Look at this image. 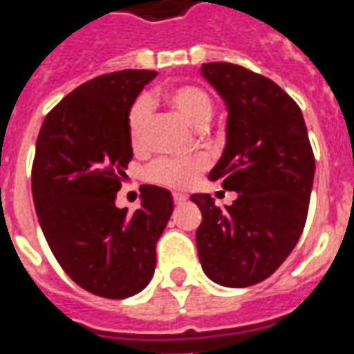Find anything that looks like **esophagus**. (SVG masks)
<instances>
[{"label": "esophagus", "instance_id": "esophagus-1", "mask_svg": "<svg viewBox=\"0 0 354 354\" xmlns=\"http://www.w3.org/2000/svg\"><path fill=\"white\" fill-rule=\"evenodd\" d=\"M185 201H187V196L182 195V193H174V202H176V204H182V202Z\"/></svg>", "mask_w": 354, "mask_h": 354}]
</instances>
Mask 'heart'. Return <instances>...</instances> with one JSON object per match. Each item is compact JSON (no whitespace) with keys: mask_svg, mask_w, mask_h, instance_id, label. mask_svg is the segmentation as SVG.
Masks as SVG:
<instances>
[{"mask_svg":"<svg viewBox=\"0 0 354 354\" xmlns=\"http://www.w3.org/2000/svg\"><path fill=\"white\" fill-rule=\"evenodd\" d=\"M165 102L172 109L180 113L193 128L204 129L213 117V102L206 91L193 85H183L167 91ZM148 117H150V102L141 98L135 102L129 111V141L133 148L145 145ZM204 159H159L148 171V176L153 182L172 189H187L196 182V178L204 169Z\"/></svg>","mask_w":354,"mask_h":354,"instance_id":"1","label":"heart"}]
</instances>
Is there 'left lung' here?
Returning <instances> with one entry per match:
<instances>
[{"mask_svg":"<svg viewBox=\"0 0 354 354\" xmlns=\"http://www.w3.org/2000/svg\"><path fill=\"white\" fill-rule=\"evenodd\" d=\"M201 75L225 102V150L209 171L237 198L225 209L207 193L196 249L209 280L247 288L282 266L303 234L315 159L299 105L263 75L230 63H207Z\"/></svg>","mask_w":354,"mask_h":354,"instance_id":"1","label":"left lung"}]
</instances>
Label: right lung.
<instances>
[{
    "label": "right lung",
    "instance_id": "add662e5",
    "mask_svg": "<svg viewBox=\"0 0 354 354\" xmlns=\"http://www.w3.org/2000/svg\"><path fill=\"white\" fill-rule=\"evenodd\" d=\"M152 70L100 75L59 102L37 139L33 202L51 252L83 290L126 299L152 280L171 191L142 185L135 212L115 198L131 161L129 111Z\"/></svg>",
    "mask_w": 354,
    "mask_h": 354
}]
</instances>
